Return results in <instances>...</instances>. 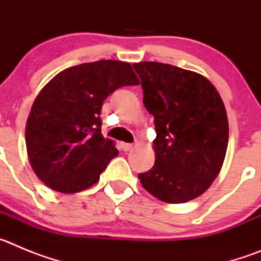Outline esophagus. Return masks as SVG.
<instances>
[{
    "label": "esophagus",
    "mask_w": 261,
    "mask_h": 261,
    "mask_svg": "<svg viewBox=\"0 0 261 261\" xmlns=\"http://www.w3.org/2000/svg\"><path fill=\"white\" fill-rule=\"evenodd\" d=\"M121 149H123L124 151L132 150V149H133V145H132V144H125V142H124V144H121Z\"/></svg>",
    "instance_id": "obj_1"
}]
</instances>
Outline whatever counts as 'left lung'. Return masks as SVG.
<instances>
[{"instance_id":"1","label":"left lung","mask_w":261,"mask_h":261,"mask_svg":"<svg viewBox=\"0 0 261 261\" xmlns=\"http://www.w3.org/2000/svg\"><path fill=\"white\" fill-rule=\"evenodd\" d=\"M144 105L154 116L155 163L138 174L149 193L170 204L199 197L222 167L229 123L216 87L201 74L168 64H133Z\"/></svg>"}]
</instances>
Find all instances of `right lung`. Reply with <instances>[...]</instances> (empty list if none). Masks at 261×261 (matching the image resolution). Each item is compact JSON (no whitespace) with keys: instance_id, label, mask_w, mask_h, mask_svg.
I'll list each match as a JSON object with an SVG mask.
<instances>
[{"instance_id":"obj_1","label":"right lung","mask_w":261,"mask_h":261,"mask_svg":"<svg viewBox=\"0 0 261 261\" xmlns=\"http://www.w3.org/2000/svg\"><path fill=\"white\" fill-rule=\"evenodd\" d=\"M138 85L128 62L99 60L62 70L32 105L26 125L30 163L53 191L86 190L112 158L115 144L100 132L103 102L115 90Z\"/></svg>"}]
</instances>
